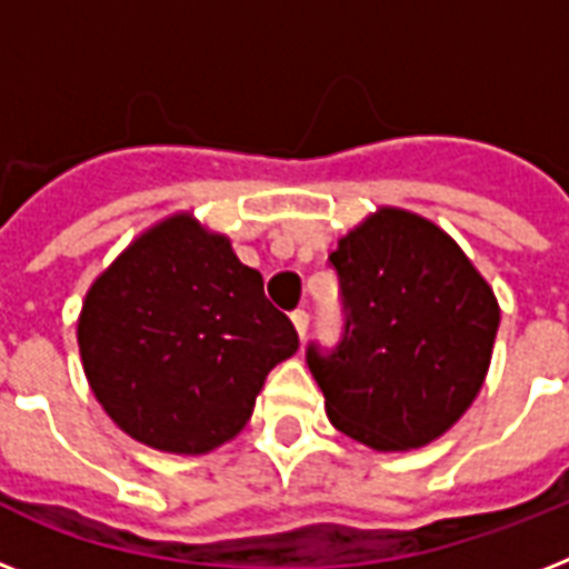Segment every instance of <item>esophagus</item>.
<instances>
[{
  "label": "esophagus",
  "instance_id": "obj_1",
  "mask_svg": "<svg viewBox=\"0 0 569 569\" xmlns=\"http://www.w3.org/2000/svg\"><path fill=\"white\" fill-rule=\"evenodd\" d=\"M292 325L298 330V337H307V328H310V312L307 310H295L292 312Z\"/></svg>",
  "mask_w": 569,
  "mask_h": 569
}]
</instances>
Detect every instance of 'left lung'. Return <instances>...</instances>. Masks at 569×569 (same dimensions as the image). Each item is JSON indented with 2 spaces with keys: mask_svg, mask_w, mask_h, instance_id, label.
I'll return each instance as SVG.
<instances>
[{
  "mask_svg": "<svg viewBox=\"0 0 569 569\" xmlns=\"http://www.w3.org/2000/svg\"><path fill=\"white\" fill-rule=\"evenodd\" d=\"M346 310L333 351L307 348L333 428L375 451L442 437L485 383L499 301L449 232L380 206L330 253Z\"/></svg>",
  "mask_w": 569,
  "mask_h": 569,
  "instance_id": "1",
  "label": "left lung"
}]
</instances>
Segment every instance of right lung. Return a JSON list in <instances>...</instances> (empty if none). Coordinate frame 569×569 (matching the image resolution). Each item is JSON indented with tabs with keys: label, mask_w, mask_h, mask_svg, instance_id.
I'll list each match as a JSON object with an SVG mask.
<instances>
[{
	"label": "right lung",
	"mask_w": 569,
	"mask_h": 569,
	"mask_svg": "<svg viewBox=\"0 0 569 569\" xmlns=\"http://www.w3.org/2000/svg\"><path fill=\"white\" fill-rule=\"evenodd\" d=\"M76 337L102 410L132 440L171 455L232 440L268 372L298 351L262 274L189 212L141 232L93 280Z\"/></svg>",
	"instance_id": "add662e5"
}]
</instances>
